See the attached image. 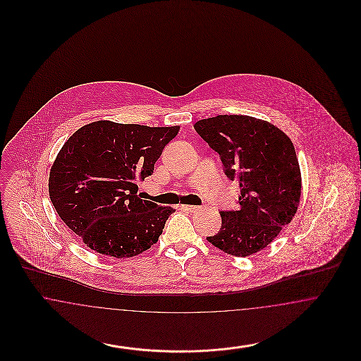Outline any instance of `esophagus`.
Segmentation results:
<instances>
[{
  "label": "esophagus",
  "instance_id": "1",
  "mask_svg": "<svg viewBox=\"0 0 361 361\" xmlns=\"http://www.w3.org/2000/svg\"><path fill=\"white\" fill-rule=\"evenodd\" d=\"M181 208H183L184 211H189V212H196V211H199V209H200V207L188 206V204H185V206H181Z\"/></svg>",
  "mask_w": 361,
  "mask_h": 361
}]
</instances>
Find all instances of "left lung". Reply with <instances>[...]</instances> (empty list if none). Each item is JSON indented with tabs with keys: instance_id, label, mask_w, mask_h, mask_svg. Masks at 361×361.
<instances>
[{
	"instance_id": "left-lung-1",
	"label": "left lung",
	"mask_w": 361,
	"mask_h": 361,
	"mask_svg": "<svg viewBox=\"0 0 361 361\" xmlns=\"http://www.w3.org/2000/svg\"><path fill=\"white\" fill-rule=\"evenodd\" d=\"M193 127L221 157L227 178L240 184V208L221 211V230L207 240L235 257L257 253L298 211L302 178L291 139L245 115H219Z\"/></svg>"
}]
</instances>
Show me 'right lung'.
Returning <instances> with one entry per match:
<instances>
[{
    "label": "right lung",
    "instance_id": "1",
    "mask_svg": "<svg viewBox=\"0 0 361 361\" xmlns=\"http://www.w3.org/2000/svg\"><path fill=\"white\" fill-rule=\"evenodd\" d=\"M180 127L93 121L75 131L54 161L52 206L92 250L134 257L157 243L172 207L137 195V180L152 176Z\"/></svg>",
    "mask_w": 361,
    "mask_h": 361
}]
</instances>
